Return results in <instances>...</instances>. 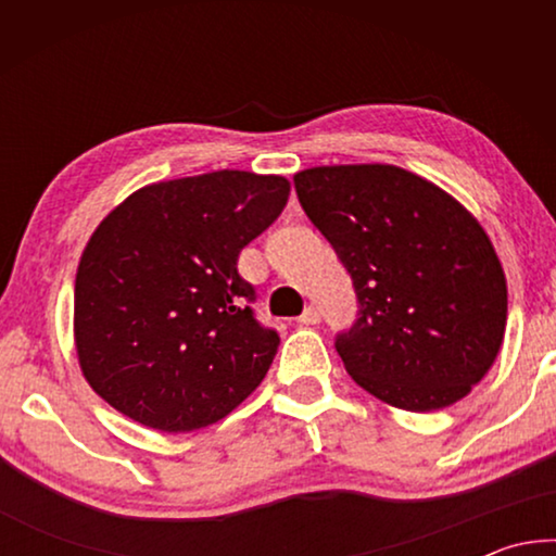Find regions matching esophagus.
Returning a JSON list of instances; mask_svg holds the SVG:
<instances>
[{
  "label": "esophagus",
  "mask_w": 556,
  "mask_h": 556,
  "mask_svg": "<svg viewBox=\"0 0 556 556\" xmlns=\"http://www.w3.org/2000/svg\"><path fill=\"white\" fill-rule=\"evenodd\" d=\"M318 321H321V312H318L316 306H306L304 314L299 316V324L301 326H316Z\"/></svg>",
  "instance_id": "34e87169"
}]
</instances>
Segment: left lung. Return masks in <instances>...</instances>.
Returning <instances> with one entry per match:
<instances>
[{"label":"left lung","instance_id":"obj_1","mask_svg":"<svg viewBox=\"0 0 556 556\" xmlns=\"http://www.w3.org/2000/svg\"><path fill=\"white\" fill-rule=\"evenodd\" d=\"M299 203L353 279L355 324L336 336L351 378L407 412L464 400L501 353L505 275L473 215L390 164L314 166Z\"/></svg>","mask_w":556,"mask_h":556}]
</instances>
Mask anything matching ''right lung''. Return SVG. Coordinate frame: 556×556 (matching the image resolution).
Returning a JSON list of instances; mask_svg holds the SVG:
<instances>
[{"instance_id": "add662e5", "label": "right lung", "mask_w": 556, "mask_h": 556, "mask_svg": "<svg viewBox=\"0 0 556 556\" xmlns=\"http://www.w3.org/2000/svg\"><path fill=\"white\" fill-rule=\"evenodd\" d=\"M285 176L223 172L139 188L92 232L75 275V351L110 407L168 434L228 417L279 336L252 314L244 244L279 218Z\"/></svg>"}]
</instances>
